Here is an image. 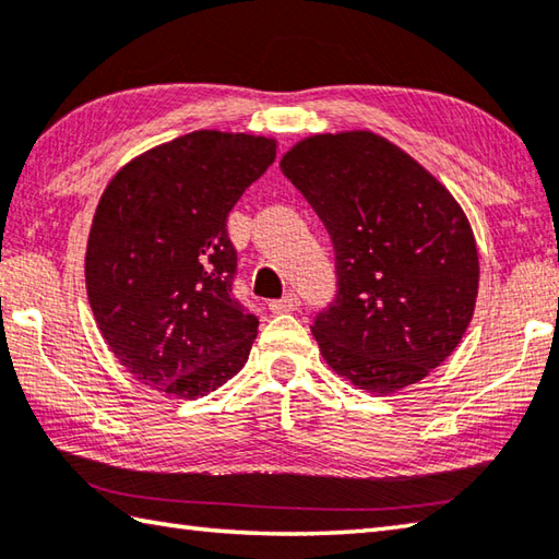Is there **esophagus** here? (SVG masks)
Returning a JSON list of instances; mask_svg holds the SVG:
<instances>
[{
  "mask_svg": "<svg viewBox=\"0 0 559 559\" xmlns=\"http://www.w3.org/2000/svg\"><path fill=\"white\" fill-rule=\"evenodd\" d=\"M298 306H300L298 293H286V296H283L281 300H271V302H269V310L278 314V312H293V310H298Z\"/></svg>",
  "mask_w": 559,
  "mask_h": 559,
  "instance_id": "1",
  "label": "esophagus"
}]
</instances>
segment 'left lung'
<instances>
[{
    "instance_id": "1",
    "label": "left lung",
    "mask_w": 559,
    "mask_h": 559,
    "mask_svg": "<svg viewBox=\"0 0 559 559\" xmlns=\"http://www.w3.org/2000/svg\"><path fill=\"white\" fill-rule=\"evenodd\" d=\"M281 170L332 239L337 293L310 328L324 361L371 393L428 377L479 293L476 241L450 190L371 131L302 139Z\"/></svg>"
}]
</instances>
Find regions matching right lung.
Returning <instances> with one entry per match:
<instances>
[{
  "mask_svg": "<svg viewBox=\"0 0 559 559\" xmlns=\"http://www.w3.org/2000/svg\"><path fill=\"white\" fill-rule=\"evenodd\" d=\"M273 158V139L202 129L109 180L87 239V298L141 383L198 399L245 367L259 318L231 296L227 217Z\"/></svg>",
  "mask_w": 559,
  "mask_h": 559,
  "instance_id": "1",
  "label": "right lung"
}]
</instances>
